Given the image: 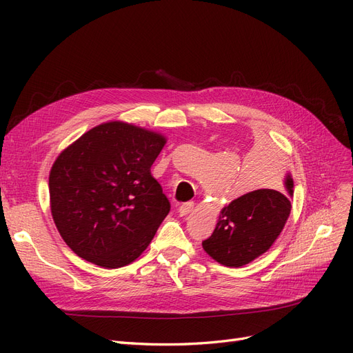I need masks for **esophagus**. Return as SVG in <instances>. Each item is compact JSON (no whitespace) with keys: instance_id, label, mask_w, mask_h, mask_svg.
Masks as SVG:
<instances>
[{"instance_id":"1","label":"esophagus","mask_w":353,"mask_h":353,"mask_svg":"<svg viewBox=\"0 0 353 353\" xmlns=\"http://www.w3.org/2000/svg\"><path fill=\"white\" fill-rule=\"evenodd\" d=\"M193 208H194V201H187V203H184V205H181L178 208V213L181 216H185L191 210H193Z\"/></svg>"}]
</instances>
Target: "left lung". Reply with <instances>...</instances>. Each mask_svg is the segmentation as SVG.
Returning a JSON list of instances; mask_svg holds the SVG:
<instances>
[{
    "label": "left lung",
    "instance_id": "1",
    "mask_svg": "<svg viewBox=\"0 0 353 353\" xmlns=\"http://www.w3.org/2000/svg\"><path fill=\"white\" fill-rule=\"evenodd\" d=\"M261 163L266 154L261 153ZM293 178L287 174L283 187L261 188L232 200L221 210L212 236L203 249L216 262L239 268L268 250L280 236L292 210Z\"/></svg>",
    "mask_w": 353,
    "mask_h": 353
}]
</instances>
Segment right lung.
Instances as JSON below:
<instances>
[{"label":"right lung","mask_w":353,"mask_h":353,"mask_svg":"<svg viewBox=\"0 0 353 353\" xmlns=\"http://www.w3.org/2000/svg\"><path fill=\"white\" fill-rule=\"evenodd\" d=\"M166 144L157 132L125 122L92 128L51 168V215L79 258L103 268L134 262L170 210L150 168Z\"/></svg>","instance_id":"add662e5"}]
</instances>
